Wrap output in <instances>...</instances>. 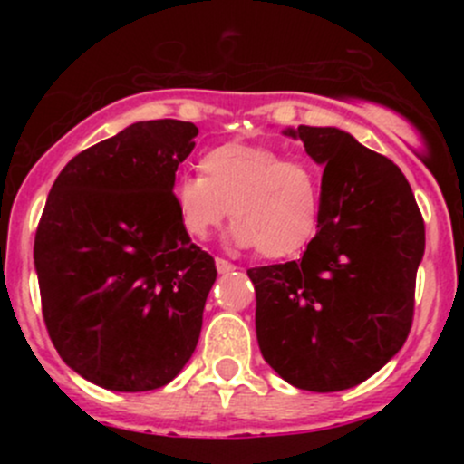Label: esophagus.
I'll return each mask as SVG.
<instances>
[{
  "mask_svg": "<svg viewBox=\"0 0 464 464\" xmlns=\"http://www.w3.org/2000/svg\"><path fill=\"white\" fill-rule=\"evenodd\" d=\"M216 268H218V273H220V275H227V273H233V270H236V266H233L231 262H227V259L218 257L216 259Z\"/></svg>",
  "mask_w": 464,
  "mask_h": 464,
  "instance_id": "1",
  "label": "esophagus"
}]
</instances>
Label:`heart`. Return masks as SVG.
Wrapping results in <instances>:
<instances>
[{"label":"heart","instance_id":"b5f03b06","mask_svg":"<svg viewBox=\"0 0 464 464\" xmlns=\"http://www.w3.org/2000/svg\"><path fill=\"white\" fill-rule=\"evenodd\" d=\"M200 174L172 183L169 200L180 231L207 239L222 218H233L228 239L262 257L299 253L321 225V179L312 165L255 143L228 141L202 154Z\"/></svg>","mask_w":464,"mask_h":464}]
</instances>
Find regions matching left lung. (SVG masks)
<instances>
[{"instance_id": "obj_1", "label": "left lung", "mask_w": 464, "mask_h": 464, "mask_svg": "<svg viewBox=\"0 0 464 464\" xmlns=\"http://www.w3.org/2000/svg\"><path fill=\"white\" fill-rule=\"evenodd\" d=\"M324 168L321 225L299 262L250 268L264 360L287 384L347 391L406 343L425 250L423 218L401 169L334 126H299Z\"/></svg>"}]
</instances>
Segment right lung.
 <instances>
[{
  "mask_svg": "<svg viewBox=\"0 0 464 464\" xmlns=\"http://www.w3.org/2000/svg\"><path fill=\"white\" fill-rule=\"evenodd\" d=\"M196 135L191 121H135L76 154L47 196L34 237L47 334L106 391L169 384L198 344L216 264L169 200Z\"/></svg>",
  "mask_w": 464,
  "mask_h": 464,
  "instance_id": "add662e5",
  "label": "right lung"
}]
</instances>
